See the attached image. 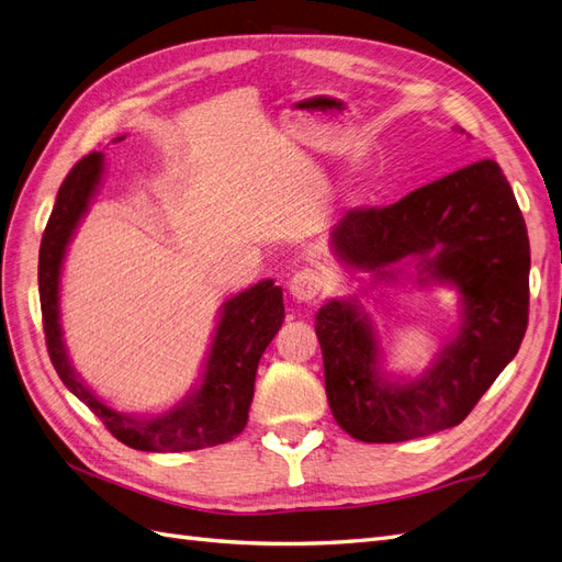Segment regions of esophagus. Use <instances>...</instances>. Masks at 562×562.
Segmentation results:
<instances>
[{"label": "esophagus", "mask_w": 562, "mask_h": 562, "mask_svg": "<svg viewBox=\"0 0 562 562\" xmlns=\"http://www.w3.org/2000/svg\"><path fill=\"white\" fill-rule=\"evenodd\" d=\"M288 288H291L293 300H297V302H312L323 291V277L318 274L316 269L304 267V269L295 271L291 283H288Z\"/></svg>", "instance_id": "34e87169"}]
</instances>
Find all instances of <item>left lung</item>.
Segmentation results:
<instances>
[{
    "mask_svg": "<svg viewBox=\"0 0 562 562\" xmlns=\"http://www.w3.org/2000/svg\"><path fill=\"white\" fill-rule=\"evenodd\" d=\"M337 258L375 279L417 258L419 281H448L462 293V326L434 368L391 384L368 316L349 300L316 314L335 422L363 443H401L457 427L518 353L530 307V241L512 184L483 159L434 180L384 209H351L333 229Z\"/></svg>",
    "mask_w": 562,
    "mask_h": 562,
    "instance_id": "obj_1",
    "label": "left lung"
}]
</instances>
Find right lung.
I'll return each instance as SVG.
<instances>
[{"label":"right lung","instance_id":"1","mask_svg":"<svg viewBox=\"0 0 562 562\" xmlns=\"http://www.w3.org/2000/svg\"><path fill=\"white\" fill-rule=\"evenodd\" d=\"M122 140V138H119ZM103 176V155L91 151L79 159L63 180L56 206L46 223L40 246V302L46 349L58 378L72 394L91 407L108 431L124 446L145 452H187L227 443L248 422L255 372L260 356L283 323V293L274 281H260L223 304L201 386L157 417L116 413L83 384L67 359L58 312V283L65 248L87 213Z\"/></svg>","mask_w":562,"mask_h":562}]
</instances>
